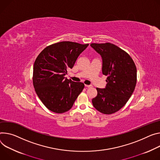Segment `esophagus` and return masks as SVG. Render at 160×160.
Listing matches in <instances>:
<instances>
[{"mask_svg": "<svg viewBox=\"0 0 160 160\" xmlns=\"http://www.w3.org/2000/svg\"><path fill=\"white\" fill-rule=\"evenodd\" d=\"M85 88H92V85H85Z\"/></svg>", "mask_w": 160, "mask_h": 160, "instance_id": "esophagus-1", "label": "esophagus"}]
</instances>
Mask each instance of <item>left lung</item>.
<instances>
[{
	"label": "left lung",
	"instance_id": "obj_1",
	"mask_svg": "<svg viewBox=\"0 0 160 160\" xmlns=\"http://www.w3.org/2000/svg\"><path fill=\"white\" fill-rule=\"evenodd\" d=\"M102 57V72L107 76L105 89L96 88L92 99L94 107L104 114H112L122 108L132 95L137 83V68L125 51L110 42L92 43Z\"/></svg>",
	"mask_w": 160,
	"mask_h": 160
}]
</instances>
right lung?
I'll list each match as a JSON object with an SVG mask.
<instances>
[{"mask_svg": "<svg viewBox=\"0 0 160 160\" xmlns=\"http://www.w3.org/2000/svg\"><path fill=\"white\" fill-rule=\"evenodd\" d=\"M89 46L71 41H62L46 47L38 55L33 68L35 91L50 111L62 113L71 108L84 88L82 82L65 77L80 54Z\"/></svg>", "mask_w": 160, "mask_h": 160, "instance_id": "obj_1", "label": "right lung"}]
</instances>
